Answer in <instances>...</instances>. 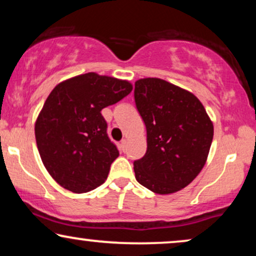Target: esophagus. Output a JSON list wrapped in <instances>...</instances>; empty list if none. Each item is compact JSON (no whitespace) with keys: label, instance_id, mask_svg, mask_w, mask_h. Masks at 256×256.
Masks as SVG:
<instances>
[{"label":"esophagus","instance_id":"34e87169","mask_svg":"<svg viewBox=\"0 0 256 256\" xmlns=\"http://www.w3.org/2000/svg\"><path fill=\"white\" fill-rule=\"evenodd\" d=\"M126 143H128V140H122V149L124 152H125V148H126Z\"/></svg>","mask_w":256,"mask_h":256}]
</instances>
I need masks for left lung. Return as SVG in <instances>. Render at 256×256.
Wrapping results in <instances>:
<instances>
[{"instance_id":"left-lung-1","label":"left lung","mask_w":256,"mask_h":256,"mask_svg":"<svg viewBox=\"0 0 256 256\" xmlns=\"http://www.w3.org/2000/svg\"><path fill=\"white\" fill-rule=\"evenodd\" d=\"M134 95L146 128V152L134 161L137 182L161 195L178 192L204 166L212 122L196 96L162 79H140Z\"/></svg>"}]
</instances>
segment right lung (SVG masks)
<instances>
[{"instance_id": "1", "label": "right lung", "mask_w": 256, "mask_h": 256, "mask_svg": "<svg viewBox=\"0 0 256 256\" xmlns=\"http://www.w3.org/2000/svg\"><path fill=\"white\" fill-rule=\"evenodd\" d=\"M132 91L126 80L90 72L52 89L38 116L34 134L44 166L61 186L82 194L96 189L119 156L101 110Z\"/></svg>"}]
</instances>
